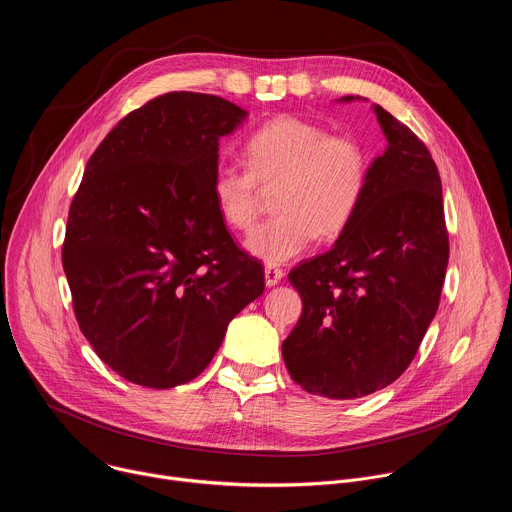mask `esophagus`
<instances>
[{"instance_id":"esophagus-1","label":"esophagus","mask_w":512,"mask_h":512,"mask_svg":"<svg viewBox=\"0 0 512 512\" xmlns=\"http://www.w3.org/2000/svg\"><path fill=\"white\" fill-rule=\"evenodd\" d=\"M281 277H283V271L279 267H275V265H267L265 267V285L267 287L277 285L281 281Z\"/></svg>"}]
</instances>
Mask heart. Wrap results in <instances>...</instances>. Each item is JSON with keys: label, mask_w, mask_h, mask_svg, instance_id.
Instances as JSON below:
<instances>
[{"label": "heart", "mask_w": 512, "mask_h": 512, "mask_svg": "<svg viewBox=\"0 0 512 512\" xmlns=\"http://www.w3.org/2000/svg\"><path fill=\"white\" fill-rule=\"evenodd\" d=\"M247 166L221 162L212 200L223 221L247 231L257 216L259 186L275 188L277 216L257 225L245 249L265 263L302 255L318 233L332 237L352 218L369 180V154L352 135H330L320 123L279 115L245 143Z\"/></svg>", "instance_id": "obj_1"}]
</instances>
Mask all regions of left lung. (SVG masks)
I'll return each mask as SVG.
<instances>
[{"label":"left lung","mask_w":512,"mask_h":512,"mask_svg":"<svg viewBox=\"0 0 512 512\" xmlns=\"http://www.w3.org/2000/svg\"><path fill=\"white\" fill-rule=\"evenodd\" d=\"M373 111L387 150L371 164L352 218L330 251L289 271L304 308L281 344L285 367L304 391L340 401L405 373L440 306L450 255L429 150L381 105Z\"/></svg>","instance_id":"8db88e82"}]
</instances>
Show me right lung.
<instances>
[{"label": "right lung", "instance_id": "obj_1", "mask_svg": "<svg viewBox=\"0 0 512 512\" xmlns=\"http://www.w3.org/2000/svg\"><path fill=\"white\" fill-rule=\"evenodd\" d=\"M247 115L188 91L145 103L101 141L70 204L62 267L75 316L135 385L196 379L263 294L261 263L235 245L210 192L218 141Z\"/></svg>", "mask_w": 512, "mask_h": 512}]
</instances>
